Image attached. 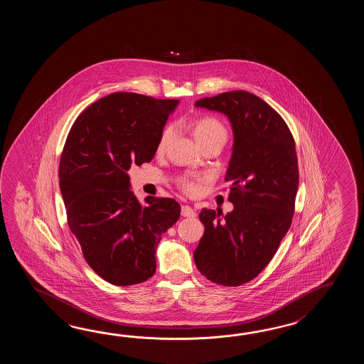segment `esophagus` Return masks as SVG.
Masks as SVG:
<instances>
[{"label":"esophagus","mask_w":364,"mask_h":364,"mask_svg":"<svg viewBox=\"0 0 364 364\" xmlns=\"http://www.w3.org/2000/svg\"><path fill=\"white\" fill-rule=\"evenodd\" d=\"M181 215L183 217H188V218H193V217L196 216L195 210H193L191 207H188V205H182V208H181Z\"/></svg>","instance_id":"1"}]
</instances>
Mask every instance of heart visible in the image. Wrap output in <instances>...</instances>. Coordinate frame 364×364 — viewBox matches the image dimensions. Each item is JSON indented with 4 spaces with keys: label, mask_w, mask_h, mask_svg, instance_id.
I'll return each instance as SVG.
<instances>
[{
    "label": "heart",
    "mask_w": 364,
    "mask_h": 364,
    "mask_svg": "<svg viewBox=\"0 0 364 364\" xmlns=\"http://www.w3.org/2000/svg\"><path fill=\"white\" fill-rule=\"evenodd\" d=\"M173 132H174L173 126H168L164 130L161 138L159 140V146H157V149L160 152L164 151L168 146V143L171 141ZM193 138L200 146L208 143V141H212V140H226V136H228V132H226L224 124H221L220 121H217L216 118H212V117H204V118H200L199 121H196V124H193ZM181 187L187 193H196V190H198V185L190 179H182Z\"/></svg>",
    "instance_id": "obj_1"
}]
</instances>
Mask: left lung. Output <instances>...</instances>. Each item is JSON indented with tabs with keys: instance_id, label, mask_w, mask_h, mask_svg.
<instances>
[{
	"instance_id": "left-lung-1",
	"label": "left lung",
	"mask_w": 364,
	"mask_h": 364,
	"mask_svg": "<svg viewBox=\"0 0 364 364\" xmlns=\"http://www.w3.org/2000/svg\"><path fill=\"white\" fill-rule=\"evenodd\" d=\"M195 107L223 113L232 124L225 181L234 208L226 215L201 209L204 234L193 260L209 281L240 287L271 262L291 225L299 185L294 139L282 117L247 91L220 93Z\"/></svg>"
}]
</instances>
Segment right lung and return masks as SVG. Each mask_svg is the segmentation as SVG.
Listing matches in <instances>:
<instances>
[{"instance_id":"add662e5","label":"right lung","mask_w":364,"mask_h":364,"mask_svg":"<svg viewBox=\"0 0 364 364\" xmlns=\"http://www.w3.org/2000/svg\"><path fill=\"white\" fill-rule=\"evenodd\" d=\"M178 102L112 93L79 114L65 143L58 176L70 230L88 265L117 287L154 276L157 245L179 218L169 198L140 204L127 173L154 159Z\"/></svg>"}]
</instances>
